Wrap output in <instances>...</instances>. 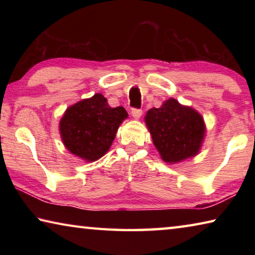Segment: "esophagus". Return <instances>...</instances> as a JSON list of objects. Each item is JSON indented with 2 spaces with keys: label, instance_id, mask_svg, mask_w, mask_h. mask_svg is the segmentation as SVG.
Returning a JSON list of instances; mask_svg holds the SVG:
<instances>
[{
  "label": "esophagus",
  "instance_id": "obj_1",
  "mask_svg": "<svg viewBox=\"0 0 255 255\" xmlns=\"http://www.w3.org/2000/svg\"><path fill=\"white\" fill-rule=\"evenodd\" d=\"M141 114H143V112H141V110H139V109H132L131 110V116L133 117V119H139Z\"/></svg>",
  "mask_w": 255,
  "mask_h": 255
}]
</instances>
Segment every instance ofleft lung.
Listing matches in <instances>:
<instances>
[{
	"mask_svg": "<svg viewBox=\"0 0 255 255\" xmlns=\"http://www.w3.org/2000/svg\"><path fill=\"white\" fill-rule=\"evenodd\" d=\"M153 144L165 163L176 164L199 154L206 136L202 116L171 98L145 116Z\"/></svg>",
	"mask_w": 255,
	"mask_h": 255,
	"instance_id": "left-lung-1",
	"label": "left lung"
}]
</instances>
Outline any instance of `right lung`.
I'll return each mask as SVG.
<instances>
[{"label": "right lung", "instance_id": "obj_1", "mask_svg": "<svg viewBox=\"0 0 255 255\" xmlns=\"http://www.w3.org/2000/svg\"><path fill=\"white\" fill-rule=\"evenodd\" d=\"M127 118L124 107L111 108L101 93H96L65 110L59 122L60 138L71 154L94 162L110 149L119 126Z\"/></svg>", "mask_w": 255, "mask_h": 255}]
</instances>
